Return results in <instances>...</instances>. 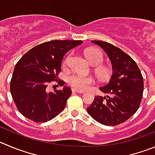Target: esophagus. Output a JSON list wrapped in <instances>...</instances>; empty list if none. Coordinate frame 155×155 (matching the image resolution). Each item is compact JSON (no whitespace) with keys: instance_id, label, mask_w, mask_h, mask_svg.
<instances>
[{"instance_id":"obj_1","label":"esophagus","mask_w":155,"mask_h":155,"mask_svg":"<svg viewBox=\"0 0 155 155\" xmlns=\"http://www.w3.org/2000/svg\"><path fill=\"white\" fill-rule=\"evenodd\" d=\"M72 91H73V92L79 93V94H84V91H78V90H77V89H75V88H72Z\"/></svg>"}]
</instances>
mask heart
Wrapping results in <instances>:
<instances>
[{"instance_id": "obj_1", "label": "heart", "mask_w": 155, "mask_h": 155, "mask_svg": "<svg viewBox=\"0 0 155 155\" xmlns=\"http://www.w3.org/2000/svg\"><path fill=\"white\" fill-rule=\"evenodd\" d=\"M84 54L87 61L92 65L97 66L99 64H102L103 61H104V54L100 50L87 49L85 51ZM70 57L71 55H68L66 58V59L64 61V65H66L68 64ZM97 72L99 76L102 78H107L110 75V71L104 67L98 68L97 69ZM67 82L68 83V84L74 87L75 89L83 91V90L89 87L91 84H93L94 80L92 77H85L78 74H71L68 76Z\"/></svg>"}]
</instances>
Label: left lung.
<instances>
[{
	"instance_id": "1",
	"label": "left lung",
	"mask_w": 155,
	"mask_h": 155,
	"mask_svg": "<svg viewBox=\"0 0 155 155\" xmlns=\"http://www.w3.org/2000/svg\"><path fill=\"white\" fill-rule=\"evenodd\" d=\"M105 51L112 63L110 82L100 87L106 97L96 96L87 110L97 122L116 126L132 117L139 108L144 91L141 71L129 54L104 41H91Z\"/></svg>"
}]
</instances>
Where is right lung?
I'll return each instance as SVG.
<instances>
[{"instance_id":"obj_1","label":"right lung","mask_w":155,"mask_h":155,"mask_svg":"<svg viewBox=\"0 0 155 155\" xmlns=\"http://www.w3.org/2000/svg\"><path fill=\"white\" fill-rule=\"evenodd\" d=\"M81 40H52L33 47L20 58L10 81V93L17 110L35 123H45L64 109L71 94L69 87L47 92L48 84L57 80L64 54ZM63 86L64 81H59Z\"/></svg>"}]
</instances>
